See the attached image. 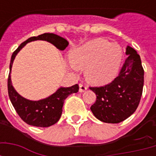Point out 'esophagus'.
<instances>
[{"instance_id":"obj_1","label":"esophagus","mask_w":156,"mask_h":156,"mask_svg":"<svg viewBox=\"0 0 156 156\" xmlns=\"http://www.w3.org/2000/svg\"><path fill=\"white\" fill-rule=\"evenodd\" d=\"M86 90H87V86H85L84 84L80 83V84H79V92H80V93H83V92H85Z\"/></svg>"}]
</instances>
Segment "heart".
<instances>
[{
    "label": "heart",
    "mask_w": 156,
    "mask_h": 156,
    "mask_svg": "<svg viewBox=\"0 0 156 156\" xmlns=\"http://www.w3.org/2000/svg\"><path fill=\"white\" fill-rule=\"evenodd\" d=\"M69 59L73 69L85 68L86 80L98 86L115 79L120 68L123 54L118 45L97 38L72 50Z\"/></svg>",
    "instance_id": "heart-1"
}]
</instances>
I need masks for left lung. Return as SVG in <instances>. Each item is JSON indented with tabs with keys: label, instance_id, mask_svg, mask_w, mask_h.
I'll return each mask as SVG.
<instances>
[{
	"label": "left lung",
	"instance_id": "1",
	"mask_svg": "<svg viewBox=\"0 0 156 156\" xmlns=\"http://www.w3.org/2000/svg\"><path fill=\"white\" fill-rule=\"evenodd\" d=\"M128 57L117 78L109 84L89 88L97 98L92 113L102 122L118 124L136 110L144 87V69L140 55L130 46L126 47Z\"/></svg>",
	"mask_w": 156,
	"mask_h": 156
}]
</instances>
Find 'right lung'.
I'll use <instances>...</instances> for the list:
<instances>
[{
  "instance_id": "add662e5",
  "label": "right lung",
  "mask_w": 156,
  "mask_h": 156,
  "mask_svg": "<svg viewBox=\"0 0 156 156\" xmlns=\"http://www.w3.org/2000/svg\"><path fill=\"white\" fill-rule=\"evenodd\" d=\"M46 41L55 46L60 51H63L69 44L68 40H66L60 36L54 33H44L37 37H32L19 46L12 55L10 62V73L7 81L8 94L10 100L13 107L18 114L22 120L27 124L37 126V127H49L56 124L61 117L62 112V106L64 100L68 95L78 92V85H73L71 87H60L57 89L54 94H52L47 98L39 100H30L22 97L16 92L13 87L11 78V73L13 62L16 56L19 51L25 47L27 43L33 41Z\"/></svg>"
}]
</instances>
